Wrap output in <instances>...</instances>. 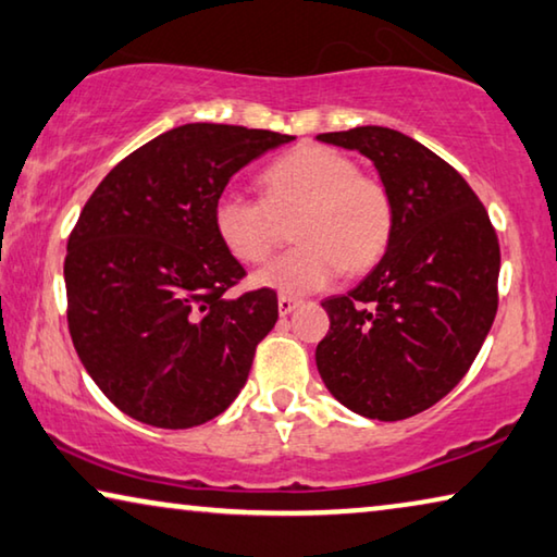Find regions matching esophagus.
Segmentation results:
<instances>
[{"mask_svg": "<svg viewBox=\"0 0 557 557\" xmlns=\"http://www.w3.org/2000/svg\"><path fill=\"white\" fill-rule=\"evenodd\" d=\"M298 306H301V301H298V298L286 296V294L278 296V313H281V315H288V313L294 311V308H298Z\"/></svg>", "mask_w": 557, "mask_h": 557, "instance_id": "esophagus-1", "label": "esophagus"}]
</instances>
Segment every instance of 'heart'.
<instances>
[{
    "label": "heart",
    "mask_w": 557,
    "mask_h": 557,
    "mask_svg": "<svg viewBox=\"0 0 557 557\" xmlns=\"http://www.w3.org/2000/svg\"><path fill=\"white\" fill-rule=\"evenodd\" d=\"M261 199L236 191L213 203V228L242 263H261L290 221L298 246L253 273V284L281 294H311L338 271L363 273L388 249L393 203L386 186L358 174L354 159L331 147L301 144L261 174Z\"/></svg>",
    "instance_id": "heart-1"
}]
</instances>
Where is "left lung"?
I'll return each mask as SVG.
<instances>
[{
  "label": "left lung",
  "instance_id": "obj_1",
  "mask_svg": "<svg viewBox=\"0 0 557 557\" xmlns=\"http://www.w3.org/2000/svg\"><path fill=\"white\" fill-rule=\"evenodd\" d=\"M315 139L371 161L393 203L383 259L321 304L331 329L315 366L348 410L404 421L448 396L475 361L498 311V236L466 178L410 136L356 126Z\"/></svg>",
  "mask_w": 557,
  "mask_h": 557
}]
</instances>
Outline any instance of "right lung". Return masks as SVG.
<instances>
[{"label":"right lung","instance_id":"1","mask_svg":"<svg viewBox=\"0 0 557 557\" xmlns=\"http://www.w3.org/2000/svg\"><path fill=\"white\" fill-rule=\"evenodd\" d=\"M296 136L184 124L129 153L89 196L66 244L76 354L122 413L194 428L234 404L276 326V290L228 298L246 276L213 228L236 171Z\"/></svg>","mask_w":557,"mask_h":557}]
</instances>
